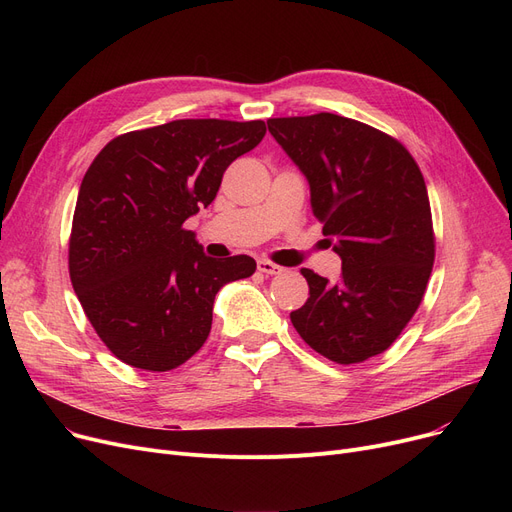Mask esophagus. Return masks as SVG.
Returning <instances> with one entry per match:
<instances>
[{
	"instance_id": "34e87169",
	"label": "esophagus",
	"mask_w": 512,
	"mask_h": 512,
	"mask_svg": "<svg viewBox=\"0 0 512 512\" xmlns=\"http://www.w3.org/2000/svg\"><path fill=\"white\" fill-rule=\"evenodd\" d=\"M257 270H259L261 274H265V276H278V274L284 272V267L278 265V263H274V261L259 259V261H257Z\"/></svg>"
}]
</instances>
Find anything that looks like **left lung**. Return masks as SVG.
Wrapping results in <instances>:
<instances>
[{"mask_svg":"<svg viewBox=\"0 0 512 512\" xmlns=\"http://www.w3.org/2000/svg\"><path fill=\"white\" fill-rule=\"evenodd\" d=\"M267 128L307 176L315 218L342 259L336 284L303 267L309 299L292 326L326 359L363 363L407 328L432 274L423 174L398 139L359 120L319 112L270 118Z\"/></svg>","mask_w":512,"mask_h":512,"instance_id":"obj_1","label":"left lung"}]
</instances>
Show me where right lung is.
<instances>
[{"instance_id": "add662e5", "label": "right lung", "mask_w": 512, "mask_h": 512, "mask_svg": "<svg viewBox=\"0 0 512 512\" xmlns=\"http://www.w3.org/2000/svg\"><path fill=\"white\" fill-rule=\"evenodd\" d=\"M265 122L174 120L107 143L80 184L68 242L72 288L101 342L126 365L170 371L205 344L215 294L249 278V255L205 257L184 228L220 191Z\"/></svg>"}]
</instances>
